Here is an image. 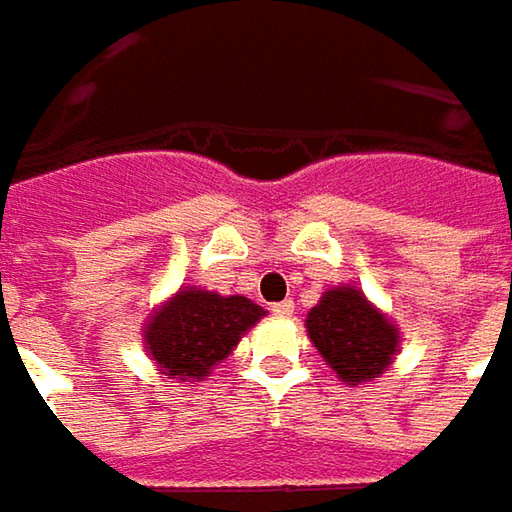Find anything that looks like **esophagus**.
<instances>
[{
    "mask_svg": "<svg viewBox=\"0 0 512 512\" xmlns=\"http://www.w3.org/2000/svg\"><path fill=\"white\" fill-rule=\"evenodd\" d=\"M270 313L276 316V319H290L293 316V302H276V305L270 307Z\"/></svg>",
    "mask_w": 512,
    "mask_h": 512,
    "instance_id": "obj_1",
    "label": "esophagus"
}]
</instances>
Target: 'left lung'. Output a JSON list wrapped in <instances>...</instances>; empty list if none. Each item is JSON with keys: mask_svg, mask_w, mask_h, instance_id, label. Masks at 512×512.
<instances>
[{"mask_svg": "<svg viewBox=\"0 0 512 512\" xmlns=\"http://www.w3.org/2000/svg\"><path fill=\"white\" fill-rule=\"evenodd\" d=\"M307 336L347 384L379 379L399 353V327L353 285L330 287L305 319Z\"/></svg>", "mask_w": 512, "mask_h": 512, "instance_id": "1", "label": "left lung"}]
</instances>
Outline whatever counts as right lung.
I'll return each mask as SVG.
<instances>
[{
  "instance_id": "1",
  "label": "right lung",
  "mask_w": 512,
  "mask_h": 512,
  "mask_svg": "<svg viewBox=\"0 0 512 512\" xmlns=\"http://www.w3.org/2000/svg\"><path fill=\"white\" fill-rule=\"evenodd\" d=\"M262 316L265 310L245 296L182 287L150 316L145 350L168 379L202 382Z\"/></svg>"
}]
</instances>
